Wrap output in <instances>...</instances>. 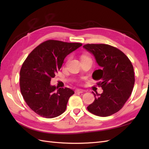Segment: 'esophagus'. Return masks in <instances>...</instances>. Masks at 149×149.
I'll return each instance as SVG.
<instances>
[{
    "label": "esophagus",
    "instance_id": "obj_1",
    "mask_svg": "<svg viewBox=\"0 0 149 149\" xmlns=\"http://www.w3.org/2000/svg\"><path fill=\"white\" fill-rule=\"evenodd\" d=\"M74 92L75 93H83L84 92V91L82 89H76Z\"/></svg>",
    "mask_w": 149,
    "mask_h": 149
}]
</instances>
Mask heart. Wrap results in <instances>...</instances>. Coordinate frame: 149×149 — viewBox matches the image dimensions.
Returning <instances> with one entry per match:
<instances>
[{
  "mask_svg": "<svg viewBox=\"0 0 149 149\" xmlns=\"http://www.w3.org/2000/svg\"><path fill=\"white\" fill-rule=\"evenodd\" d=\"M88 58L87 56H83L82 58Z\"/></svg>",
  "mask_w": 149,
  "mask_h": 149,
  "instance_id": "b5f03b06",
  "label": "heart"
}]
</instances>
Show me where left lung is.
Instances as JSON below:
<instances>
[{
  "instance_id": "8db88e82",
  "label": "left lung",
  "mask_w": 149,
  "mask_h": 149,
  "mask_svg": "<svg viewBox=\"0 0 149 149\" xmlns=\"http://www.w3.org/2000/svg\"><path fill=\"white\" fill-rule=\"evenodd\" d=\"M83 48L91 53L101 67L93 73L102 93L94 94L95 100L87 107L91 113L107 117L118 112L132 92L135 83L134 68L125 54L106 44H86Z\"/></svg>"
}]
</instances>
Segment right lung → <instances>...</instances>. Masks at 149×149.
I'll return each mask as SVG.
<instances>
[{
    "mask_svg": "<svg viewBox=\"0 0 149 149\" xmlns=\"http://www.w3.org/2000/svg\"><path fill=\"white\" fill-rule=\"evenodd\" d=\"M82 46L49 40L36 47L26 58L20 71V91L30 109L45 118L63 113L69 98L74 92L50 84L60 70L65 57Z\"/></svg>",
    "mask_w": 149,
    "mask_h": 149,
    "instance_id": "add662e5",
    "label": "right lung"
}]
</instances>
